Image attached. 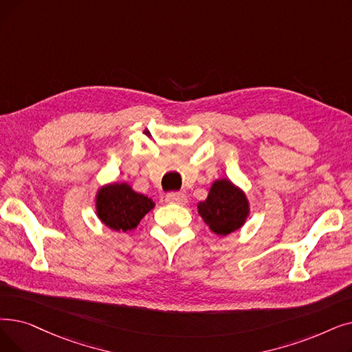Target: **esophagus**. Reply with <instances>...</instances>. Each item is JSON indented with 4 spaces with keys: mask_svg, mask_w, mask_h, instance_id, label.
Returning <instances> with one entry per match:
<instances>
[{
    "mask_svg": "<svg viewBox=\"0 0 352 352\" xmlns=\"http://www.w3.org/2000/svg\"><path fill=\"white\" fill-rule=\"evenodd\" d=\"M165 200L168 203L178 204V206H186L188 203L187 195L184 192H170V194L165 195Z\"/></svg>",
    "mask_w": 352,
    "mask_h": 352,
    "instance_id": "esophagus-1",
    "label": "esophagus"
}]
</instances>
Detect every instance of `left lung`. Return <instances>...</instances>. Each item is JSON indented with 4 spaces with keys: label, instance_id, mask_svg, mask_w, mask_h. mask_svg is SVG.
<instances>
[{
    "label": "left lung",
    "instance_id": "8db88e82",
    "mask_svg": "<svg viewBox=\"0 0 352 352\" xmlns=\"http://www.w3.org/2000/svg\"><path fill=\"white\" fill-rule=\"evenodd\" d=\"M197 208L210 230L221 237L239 230L250 216L246 192L228 178L214 181L207 198Z\"/></svg>",
    "mask_w": 352,
    "mask_h": 352
}]
</instances>
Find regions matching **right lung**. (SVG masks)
<instances>
[{
    "mask_svg": "<svg viewBox=\"0 0 352 352\" xmlns=\"http://www.w3.org/2000/svg\"><path fill=\"white\" fill-rule=\"evenodd\" d=\"M155 207L149 197L136 192L128 182H111L96 192V216L113 232H131Z\"/></svg>",
    "mask_w": 352,
    "mask_h": 352,
    "instance_id": "obj_1",
    "label": "right lung"
}]
</instances>
